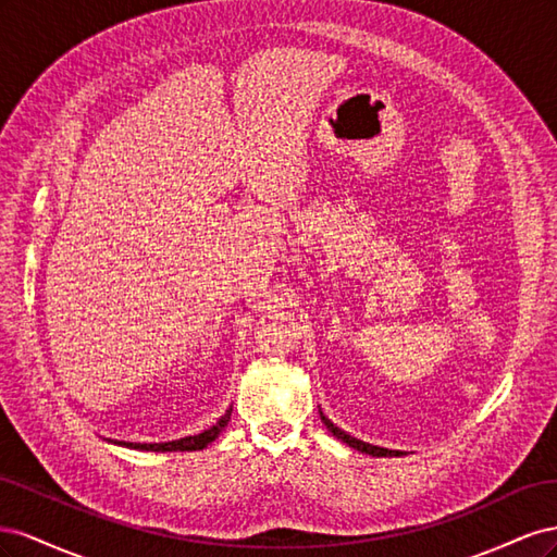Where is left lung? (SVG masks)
<instances>
[{
  "instance_id": "8db88e82",
  "label": "left lung",
  "mask_w": 557,
  "mask_h": 557,
  "mask_svg": "<svg viewBox=\"0 0 557 557\" xmlns=\"http://www.w3.org/2000/svg\"><path fill=\"white\" fill-rule=\"evenodd\" d=\"M320 420H323V423L327 425V430H330V432L336 436V440H342L344 444H348L350 448H356V450H360V453L374 455V458H399V455H404L401 450L381 448V446H372V444H367V442H360V440H356V436H350L348 432H344V430L336 428L330 418H325V416H323V411H320Z\"/></svg>"
}]
</instances>
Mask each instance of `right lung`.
I'll return each instance as SVG.
<instances>
[{
	"label": "right lung",
	"mask_w": 557,
	"mask_h": 557,
	"mask_svg": "<svg viewBox=\"0 0 557 557\" xmlns=\"http://www.w3.org/2000/svg\"><path fill=\"white\" fill-rule=\"evenodd\" d=\"M230 416H232V409L225 411V416L218 418V423L211 425L209 430L199 432L195 436H183V440H176V442H164V444H132V442H111V444H117V446H127V448H134V450H156V453H166V450H201L207 448L218 434L223 432V428L230 423Z\"/></svg>",
	"instance_id": "1"
}]
</instances>
